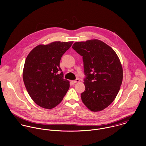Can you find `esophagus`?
I'll return each instance as SVG.
<instances>
[{
	"instance_id": "obj_1",
	"label": "esophagus",
	"mask_w": 146,
	"mask_h": 146,
	"mask_svg": "<svg viewBox=\"0 0 146 146\" xmlns=\"http://www.w3.org/2000/svg\"><path fill=\"white\" fill-rule=\"evenodd\" d=\"M79 81L80 80L79 79H76L75 80H72V81H71V82H72V84H75V83H76V82H79Z\"/></svg>"
}]
</instances>
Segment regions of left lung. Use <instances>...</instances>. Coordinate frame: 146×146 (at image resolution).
I'll use <instances>...</instances> for the list:
<instances>
[{
    "label": "left lung",
    "mask_w": 146,
    "mask_h": 146,
    "mask_svg": "<svg viewBox=\"0 0 146 146\" xmlns=\"http://www.w3.org/2000/svg\"><path fill=\"white\" fill-rule=\"evenodd\" d=\"M72 48L82 56L85 90L83 103L93 111H101L114 101L123 80L119 58L110 46L102 40L76 42Z\"/></svg>",
    "instance_id": "left-lung-1"
}]
</instances>
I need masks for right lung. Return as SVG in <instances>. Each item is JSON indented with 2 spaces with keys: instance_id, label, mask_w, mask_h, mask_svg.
<instances>
[{
  "instance_id": "obj_1",
  "label": "right lung",
  "mask_w": 146,
  "mask_h": 146,
  "mask_svg": "<svg viewBox=\"0 0 146 146\" xmlns=\"http://www.w3.org/2000/svg\"><path fill=\"white\" fill-rule=\"evenodd\" d=\"M72 43V41H56L40 44L27 57L23 81L32 99L42 108L50 109L57 106L69 89L70 82L64 79L60 62Z\"/></svg>"
}]
</instances>
